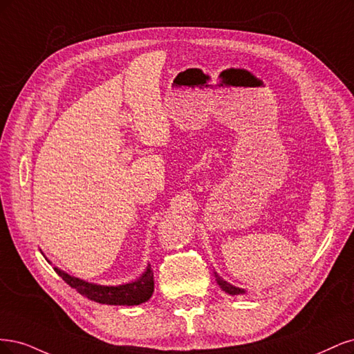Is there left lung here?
<instances>
[{
	"instance_id": "left-lung-1",
	"label": "left lung",
	"mask_w": 354,
	"mask_h": 354,
	"mask_svg": "<svg viewBox=\"0 0 354 354\" xmlns=\"http://www.w3.org/2000/svg\"><path fill=\"white\" fill-rule=\"evenodd\" d=\"M214 277H216V281H218V285L222 288V291L227 292L230 295H241V294H245V292H247L244 288L235 287V285H232V283H230L227 281H225V279L221 278L216 272H214Z\"/></svg>"
}]
</instances>
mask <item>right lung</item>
<instances>
[{
	"instance_id": "1",
	"label": "right lung",
	"mask_w": 354,
	"mask_h": 354,
	"mask_svg": "<svg viewBox=\"0 0 354 354\" xmlns=\"http://www.w3.org/2000/svg\"><path fill=\"white\" fill-rule=\"evenodd\" d=\"M54 270L64 279V282L69 283L79 294H82L86 299L101 304L138 306L150 300L154 292V275L150 265L147 266L145 272L140 278L122 285H100L72 277L57 266L54 268Z\"/></svg>"
}]
</instances>
